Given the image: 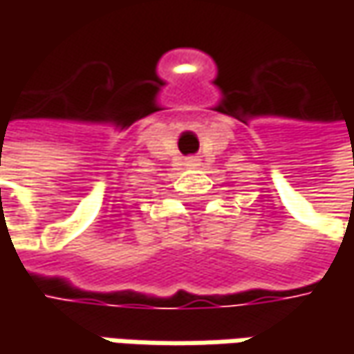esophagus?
Wrapping results in <instances>:
<instances>
[{"instance_id":"34e87169","label":"esophagus","mask_w":354,"mask_h":354,"mask_svg":"<svg viewBox=\"0 0 354 354\" xmlns=\"http://www.w3.org/2000/svg\"><path fill=\"white\" fill-rule=\"evenodd\" d=\"M187 165H198L197 157H187Z\"/></svg>"}]
</instances>
